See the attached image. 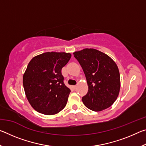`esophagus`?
Segmentation results:
<instances>
[{"label": "esophagus", "mask_w": 146, "mask_h": 146, "mask_svg": "<svg viewBox=\"0 0 146 146\" xmlns=\"http://www.w3.org/2000/svg\"><path fill=\"white\" fill-rule=\"evenodd\" d=\"M76 88H77V86H73V88L74 89V90H76Z\"/></svg>", "instance_id": "34e87169"}]
</instances>
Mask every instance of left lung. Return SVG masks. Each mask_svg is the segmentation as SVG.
I'll list each match as a JSON object with an SVG mask.
<instances>
[{"mask_svg":"<svg viewBox=\"0 0 146 146\" xmlns=\"http://www.w3.org/2000/svg\"><path fill=\"white\" fill-rule=\"evenodd\" d=\"M82 68L88 86L82 100L90 110L101 111L111 106L120 92L118 66L108 55L97 49L86 48L73 53Z\"/></svg>","mask_w":146,"mask_h":146,"instance_id":"left-lung-1","label":"left lung"}]
</instances>
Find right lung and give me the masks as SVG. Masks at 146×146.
Instances as JSON below:
<instances>
[{
    "label": "right lung",
    "mask_w": 146,
    "mask_h": 146,
    "mask_svg": "<svg viewBox=\"0 0 146 146\" xmlns=\"http://www.w3.org/2000/svg\"><path fill=\"white\" fill-rule=\"evenodd\" d=\"M70 53L46 52L29 62L23 75L27 99L35 110L55 115L67 104L70 89L64 84L61 70L71 58Z\"/></svg>",
    "instance_id": "1"
}]
</instances>
